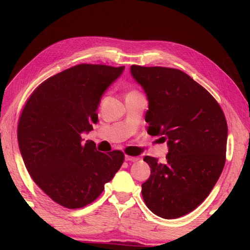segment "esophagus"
I'll return each mask as SVG.
<instances>
[{
	"mask_svg": "<svg viewBox=\"0 0 250 250\" xmlns=\"http://www.w3.org/2000/svg\"><path fill=\"white\" fill-rule=\"evenodd\" d=\"M125 160H126V161H132V162H135V161L139 160V157H133V156L125 155Z\"/></svg>",
	"mask_w": 250,
	"mask_h": 250,
	"instance_id": "esophagus-1",
	"label": "esophagus"
}]
</instances>
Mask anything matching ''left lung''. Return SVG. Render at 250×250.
Returning <instances> with one entry per match:
<instances>
[{"label": "left lung", "mask_w": 250, "mask_h": 250, "mask_svg": "<svg viewBox=\"0 0 250 250\" xmlns=\"http://www.w3.org/2000/svg\"><path fill=\"white\" fill-rule=\"evenodd\" d=\"M145 90L148 134L167 141L166 161L146 156L150 176L142 195L164 219L187 215L203 202L226 163L228 125L220 105L207 90L180 70L132 65Z\"/></svg>", "instance_id": "1"}]
</instances>
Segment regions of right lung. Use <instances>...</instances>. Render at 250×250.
Segmentation results:
<instances>
[{"label":"right lung","instance_id":"add662e5","mask_svg":"<svg viewBox=\"0 0 250 250\" xmlns=\"http://www.w3.org/2000/svg\"><path fill=\"white\" fill-rule=\"evenodd\" d=\"M125 66L78 64L46 79L26 101L18 122V144L32 179L70 209L92 203L125 160L124 152L97 150L82 133L98 122L106 89Z\"/></svg>","mask_w":250,"mask_h":250}]
</instances>
